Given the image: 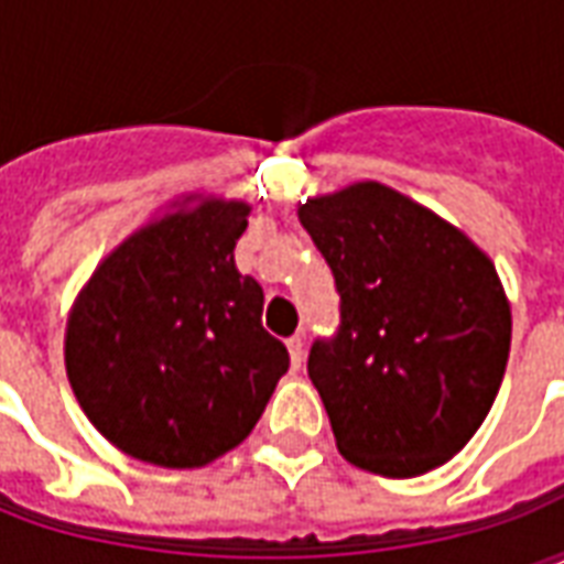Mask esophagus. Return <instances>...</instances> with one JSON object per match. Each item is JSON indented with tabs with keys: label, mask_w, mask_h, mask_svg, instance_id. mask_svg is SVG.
<instances>
[{
	"label": "esophagus",
	"mask_w": 564,
	"mask_h": 564,
	"mask_svg": "<svg viewBox=\"0 0 564 564\" xmlns=\"http://www.w3.org/2000/svg\"><path fill=\"white\" fill-rule=\"evenodd\" d=\"M286 350H290V362H293V368H302V359H305V338H302V335H293V338L286 341Z\"/></svg>",
	"instance_id": "esophagus-1"
}]
</instances>
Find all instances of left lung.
Segmentation results:
<instances>
[{"instance_id": "8db88e82", "label": "left lung", "mask_w": 564, "mask_h": 564, "mask_svg": "<svg viewBox=\"0 0 564 564\" xmlns=\"http://www.w3.org/2000/svg\"><path fill=\"white\" fill-rule=\"evenodd\" d=\"M299 220L341 295V326L307 356L341 456L383 477L444 465L480 429L508 366L510 305L492 259L378 181L307 198Z\"/></svg>"}]
</instances>
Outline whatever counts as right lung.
I'll list each match as a JSON object with an SVG mask.
<instances>
[{"mask_svg": "<svg viewBox=\"0 0 564 564\" xmlns=\"http://www.w3.org/2000/svg\"><path fill=\"white\" fill-rule=\"evenodd\" d=\"M247 202L186 196L93 271L66 326L75 399L117 449L202 468L238 447L290 354L262 329V286L235 269Z\"/></svg>", "mask_w": 564, "mask_h": 564, "instance_id": "1", "label": "right lung"}]
</instances>
